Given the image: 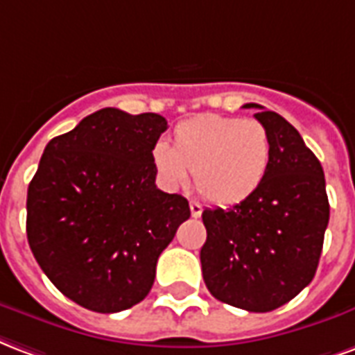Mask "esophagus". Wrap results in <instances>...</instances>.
Segmentation results:
<instances>
[{
    "instance_id": "34e87169",
    "label": "esophagus",
    "mask_w": 355,
    "mask_h": 355,
    "mask_svg": "<svg viewBox=\"0 0 355 355\" xmlns=\"http://www.w3.org/2000/svg\"><path fill=\"white\" fill-rule=\"evenodd\" d=\"M189 208H191V216L193 217L202 216V206L196 202V200H191V202H189Z\"/></svg>"
}]
</instances>
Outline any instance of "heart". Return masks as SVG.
<instances>
[{"label":"heart","mask_w":355,"mask_h":355,"mask_svg":"<svg viewBox=\"0 0 355 355\" xmlns=\"http://www.w3.org/2000/svg\"><path fill=\"white\" fill-rule=\"evenodd\" d=\"M270 136L259 121L204 113L175 126L172 147L157 144L153 162L170 187L187 185L195 174L198 193L229 206L252 196L270 166Z\"/></svg>","instance_id":"1"}]
</instances>
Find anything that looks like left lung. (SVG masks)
<instances>
[{
	"mask_svg": "<svg viewBox=\"0 0 355 355\" xmlns=\"http://www.w3.org/2000/svg\"><path fill=\"white\" fill-rule=\"evenodd\" d=\"M255 119L270 136V166L261 187L232 208L204 209L208 238L200 250L204 284L217 301L248 312H270L314 278L329 223L320 160L286 119Z\"/></svg>",
	"mask_w": 355,
	"mask_h": 355,
	"instance_id": "8db88e82",
	"label": "left lung"
}]
</instances>
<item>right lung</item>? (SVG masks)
Returning a JSON list of instances; mask_svg holds the SVG:
<instances>
[{
	"instance_id": "add662e5",
	"label": "right lung",
	"mask_w": 355,
	"mask_h": 355,
	"mask_svg": "<svg viewBox=\"0 0 355 355\" xmlns=\"http://www.w3.org/2000/svg\"><path fill=\"white\" fill-rule=\"evenodd\" d=\"M157 113L103 107L46 144L28 187L35 261L68 299L113 314L151 291L159 255L191 216L187 198L155 185Z\"/></svg>"
}]
</instances>
